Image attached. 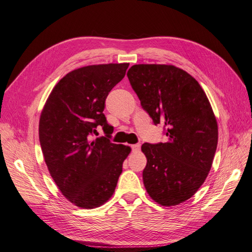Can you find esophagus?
Here are the masks:
<instances>
[{"mask_svg":"<svg viewBox=\"0 0 252 252\" xmlns=\"http://www.w3.org/2000/svg\"><path fill=\"white\" fill-rule=\"evenodd\" d=\"M131 150L133 151V152H137V151L140 150V144H139V143L132 144V145H131Z\"/></svg>","mask_w":252,"mask_h":252,"instance_id":"34e87169","label":"esophagus"}]
</instances>
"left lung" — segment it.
I'll use <instances>...</instances> for the list:
<instances>
[{
  "instance_id": "obj_1",
  "label": "left lung",
  "mask_w": 252,
  "mask_h": 252,
  "mask_svg": "<svg viewBox=\"0 0 252 252\" xmlns=\"http://www.w3.org/2000/svg\"><path fill=\"white\" fill-rule=\"evenodd\" d=\"M128 80L154 125L164 124L166 142L143 143L142 177L152 199L163 206L191 198L210 171L218 125L198 82L175 65L135 64Z\"/></svg>"
}]
</instances>
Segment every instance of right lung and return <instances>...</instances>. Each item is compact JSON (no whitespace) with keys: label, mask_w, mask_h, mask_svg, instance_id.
<instances>
[{"label":"right lung","mask_w":252,"mask_h":252,"mask_svg":"<svg viewBox=\"0 0 252 252\" xmlns=\"http://www.w3.org/2000/svg\"><path fill=\"white\" fill-rule=\"evenodd\" d=\"M129 63L87 65L71 71L50 93L38 137L50 176L66 199L81 208L103 205L113 195L130 148L110 141L105 99ZM102 126L104 137L90 141Z\"/></svg>","instance_id":"right-lung-1"}]
</instances>
